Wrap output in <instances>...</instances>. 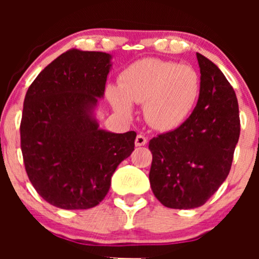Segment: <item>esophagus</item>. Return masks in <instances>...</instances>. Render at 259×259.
I'll use <instances>...</instances> for the list:
<instances>
[{"label":"esophagus","mask_w":259,"mask_h":259,"mask_svg":"<svg viewBox=\"0 0 259 259\" xmlns=\"http://www.w3.org/2000/svg\"><path fill=\"white\" fill-rule=\"evenodd\" d=\"M146 144H147V139L145 138L144 135H141V134H139L135 139L136 146H144V145H146Z\"/></svg>","instance_id":"34e87169"}]
</instances>
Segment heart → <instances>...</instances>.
Wrapping results in <instances>:
<instances>
[{"label": "heart", "instance_id": "1", "mask_svg": "<svg viewBox=\"0 0 259 259\" xmlns=\"http://www.w3.org/2000/svg\"><path fill=\"white\" fill-rule=\"evenodd\" d=\"M201 94V79L190 65L158 58L140 59L120 75L119 88L107 89L114 111L123 117L133 115V105H144L148 125L170 132L187 120Z\"/></svg>", "mask_w": 259, "mask_h": 259}]
</instances>
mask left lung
Segmentation results:
<instances>
[{
	"instance_id": "1",
	"label": "left lung",
	"mask_w": 259,
	"mask_h": 259,
	"mask_svg": "<svg viewBox=\"0 0 259 259\" xmlns=\"http://www.w3.org/2000/svg\"><path fill=\"white\" fill-rule=\"evenodd\" d=\"M201 94L183 125L150 141V184L163 206L191 209L207 202L227 179L240 136L233 86L204 56L196 53Z\"/></svg>"
}]
</instances>
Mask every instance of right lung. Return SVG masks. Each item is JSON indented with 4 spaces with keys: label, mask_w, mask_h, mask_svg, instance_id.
<instances>
[{
    "label": "right lung",
    "mask_w": 259,
    "mask_h": 259,
    "mask_svg": "<svg viewBox=\"0 0 259 259\" xmlns=\"http://www.w3.org/2000/svg\"><path fill=\"white\" fill-rule=\"evenodd\" d=\"M111 61L109 53L72 49L47 65L25 95L20 147L26 174L37 194L62 209L97 206L135 147V132H107L95 117Z\"/></svg>",
    "instance_id": "right-lung-1"
}]
</instances>
